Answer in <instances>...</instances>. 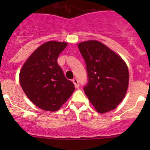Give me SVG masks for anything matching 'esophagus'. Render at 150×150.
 Instances as JSON below:
<instances>
[{"instance_id": "34e87169", "label": "esophagus", "mask_w": 150, "mask_h": 150, "mask_svg": "<svg viewBox=\"0 0 150 150\" xmlns=\"http://www.w3.org/2000/svg\"><path fill=\"white\" fill-rule=\"evenodd\" d=\"M72 82H73L74 85H75V88L79 87V82H78V79H77V78H74V79L72 80Z\"/></svg>"}]
</instances>
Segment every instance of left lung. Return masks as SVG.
Returning a JSON list of instances; mask_svg holds the SVG:
<instances>
[{
  "instance_id": "8db88e82",
  "label": "left lung",
  "mask_w": 150,
  "mask_h": 150,
  "mask_svg": "<svg viewBox=\"0 0 150 150\" xmlns=\"http://www.w3.org/2000/svg\"><path fill=\"white\" fill-rule=\"evenodd\" d=\"M88 74L83 90L98 112L117 107L127 92L129 81L128 67L120 56L97 40L78 44Z\"/></svg>"
}]
</instances>
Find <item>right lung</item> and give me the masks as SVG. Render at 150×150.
I'll return each mask as SVG.
<instances>
[{
	"mask_svg": "<svg viewBox=\"0 0 150 150\" xmlns=\"http://www.w3.org/2000/svg\"><path fill=\"white\" fill-rule=\"evenodd\" d=\"M65 42L48 41L28 59L19 72V83L28 99L46 111H57L75 91L57 63Z\"/></svg>",
	"mask_w": 150,
	"mask_h": 150,
	"instance_id": "add662e5",
	"label": "right lung"
}]
</instances>
